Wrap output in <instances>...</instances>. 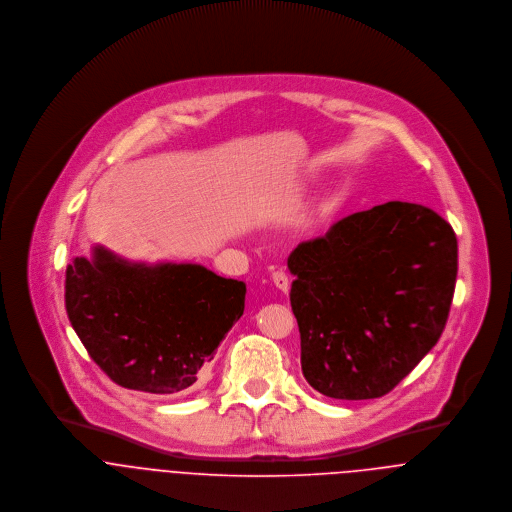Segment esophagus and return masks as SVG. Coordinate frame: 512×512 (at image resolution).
<instances>
[{"label":"esophagus","instance_id":"esophagus-1","mask_svg":"<svg viewBox=\"0 0 512 512\" xmlns=\"http://www.w3.org/2000/svg\"><path fill=\"white\" fill-rule=\"evenodd\" d=\"M272 282H274V286H276L280 292L286 293L290 290V278H288V274L282 272V270H278V272L272 274Z\"/></svg>","mask_w":512,"mask_h":512}]
</instances>
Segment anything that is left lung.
Returning a JSON list of instances; mask_svg holds the SVG:
<instances>
[{"instance_id": "8db88e82", "label": "left lung", "mask_w": 512, "mask_h": 512, "mask_svg": "<svg viewBox=\"0 0 512 512\" xmlns=\"http://www.w3.org/2000/svg\"><path fill=\"white\" fill-rule=\"evenodd\" d=\"M288 268L305 380L337 400L380 398L443 333L457 238L436 211L390 201L301 242Z\"/></svg>"}]
</instances>
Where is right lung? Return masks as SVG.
Wrapping results in <instances>:
<instances>
[{
  "instance_id": "1",
  "label": "right lung",
  "mask_w": 512,
  "mask_h": 512,
  "mask_svg": "<svg viewBox=\"0 0 512 512\" xmlns=\"http://www.w3.org/2000/svg\"><path fill=\"white\" fill-rule=\"evenodd\" d=\"M246 284L201 264L130 262L104 246L67 268L65 303L90 359L116 384L175 394L197 382L244 313Z\"/></svg>"
}]
</instances>
